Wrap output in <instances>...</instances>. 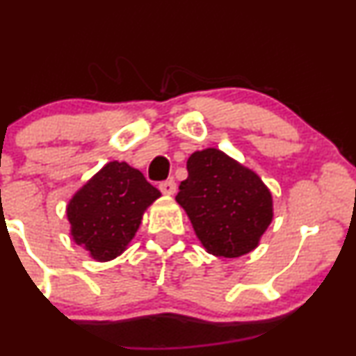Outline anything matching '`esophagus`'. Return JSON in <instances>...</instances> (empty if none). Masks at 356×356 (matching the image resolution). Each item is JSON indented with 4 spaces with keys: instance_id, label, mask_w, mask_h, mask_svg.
Here are the masks:
<instances>
[{
    "instance_id": "1",
    "label": "esophagus",
    "mask_w": 356,
    "mask_h": 356,
    "mask_svg": "<svg viewBox=\"0 0 356 356\" xmlns=\"http://www.w3.org/2000/svg\"><path fill=\"white\" fill-rule=\"evenodd\" d=\"M159 189L164 195H174L175 194V189H177V186H175V182L170 179V181H165V182H161L159 184Z\"/></svg>"
}]
</instances>
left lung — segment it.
<instances>
[{"label":"left lung","mask_w":356,"mask_h":356,"mask_svg":"<svg viewBox=\"0 0 356 356\" xmlns=\"http://www.w3.org/2000/svg\"><path fill=\"white\" fill-rule=\"evenodd\" d=\"M175 201L209 254L239 257L254 251L275 216L273 195L254 170L222 150H197L187 161Z\"/></svg>","instance_id":"1"}]
</instances>
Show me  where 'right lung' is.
I'll list each match as a JSON object with an SVG mask.
<instances>
[{"label":"right lung","instance_id":"1","mask_svg":"<svg viewBox=\"0 0 356 356\" xmlns=\"http://www.w3.org/2000/svg\"><path fill=\"white\" fill-rule=\"evenodd\" d=\"M161 197L140 170L112 161L80 187L67 204L70 236L93 261L115 259L136 238L144 212Z\"/></svg>","mask_w":356,"mask_h":356}]
</instances>
